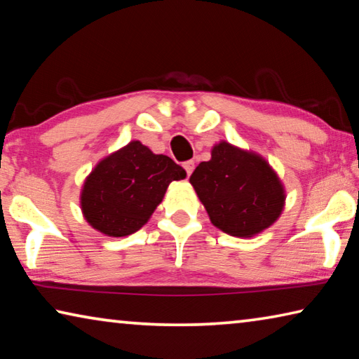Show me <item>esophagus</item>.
Returning <instances> with one entry per match:
<instances>
[{
	"label": "esophagus",
	"instance_id": "34e87169",
	"mask_svg": "<svg viewBox=\"0 0 359 359\" xmlns=\"http://www.w3.org/2000/svg\"><path fill=\"white\" fill-rule=\"evenodd\" d=\"M184 169H185V172H187L188 177H190L191 172H193V169H194V161H193V160L185 161V163H184Z\"/></svg>",
	"mask_w": 359,
	"mask_h": 359
}]
</instances>
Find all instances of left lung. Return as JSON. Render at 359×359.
Returning a JSON list of instances; mask_svg holds the SVG:
<instances>
[{
  "mask_svg": "<svg viewBox=\"0 0 359 359\" xmlns=\"http://www.w3.org/2000/svg\"><path fill=\"white\" fill-rule=\"evenodd\" d=\"M214 226L236 238H253L280 217L285 188L263 156L218 142L209 161L190 177Z\"/></svg>",
  "mask_w": 359,
  "mask_h": 359,
  "instance_id": "8db88e82",
  "label": "left lung"
}]
</instances>
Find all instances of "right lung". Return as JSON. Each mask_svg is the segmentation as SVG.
Instances as JSON below:
<instances>
[{
    "label": "right lung",
    "instance_id": "1",
    "mask_svg": "<svg viewBox=\"0 0 359 359\" xmlns=\"http://www.w3.org/2000/svg\"><path fill=\"white\" fill-rule=\"evenodd\" d=\"M185 169L166 155H155L139 141L114 151L83 182L81 208L85 220L100 233L123 238L141 229L172 180Z\"/></svg>",
    "mask_w": 359,
    "mask_h": 359
}]
</instances>
